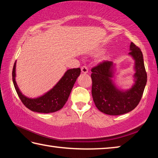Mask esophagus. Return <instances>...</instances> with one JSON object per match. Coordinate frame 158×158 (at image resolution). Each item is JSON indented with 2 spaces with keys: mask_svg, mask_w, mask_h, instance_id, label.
Returning a JSON list of instances; mask_svg holds the SVG:
<instances>
[{
  "mask_svg": "<svg viewBox=\"0 0 158 158\" xmlns=\"http://www.w3.org/2000/svg\"><path fill=\"white\" fill-rule=\"evenodd\" d=\"M88 71H89V69H88V68L86 66H82L81 67V73H84V74H86L88 73Z\"/></svg>",
  "mask_w": 158,
  "mask_h": 158,
  "instance_id": "34e87169",
  "label": "esophagus"
}]
</instances>
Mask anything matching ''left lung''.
<instances>
[{
    "mask_svg": "<svg viewBox=\"0 0 158 158\" xmlns=\"http://www.w3.org/2000/svg\"><path fill=\"white\" fill-rule=\"evenodd\" d=\"M129 55L135 60V84L127 90H119L112 79L114 65L105 60L91 69L92 96L95 105L104 114L118 116L128 113L138 105L147 82V74L143 54L137 46L131 42Z\"/></svg>",
    "mask_w": 158,
    "mask_h": 158,
    "instance_id": "obj_1",
    "label": "left lung"
}]
</instances>
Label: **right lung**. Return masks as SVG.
Returning a JSON list of instances; mask_svg holds the SVG:
<instances>
[{
    "mask_svg": "<svg viewBox=\"0 0 158 158\" xmlns=\"http://www.w3.org/2000/svg\"><path fill=\"white\" fill-rule=\"evenodd\" d=\"M16 62L12 69V81L21 101L30 110L38 113L49 114L56 112L63 107L70 94L73 85L78 78L81 69H69L49 91L37 98H29L23 95L15 81Z\"/></svg>",
    "mask_w": 158,
    "mask_h": 158,
    "instance_id": "right-lung-1",
    "label": "right lung"
}]
</instances>
